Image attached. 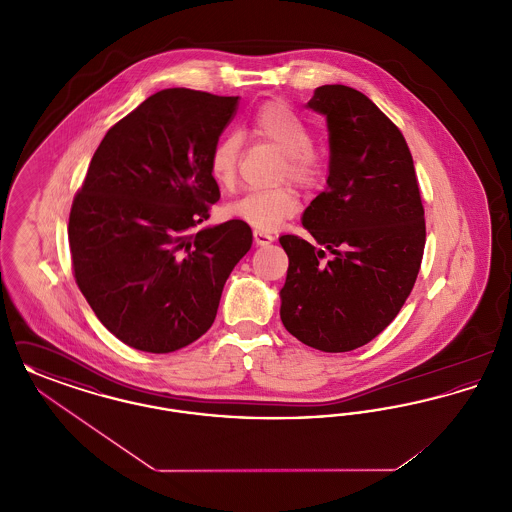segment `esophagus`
<instances>
[{"instance_id": "1", "label": "esophagus", "mask_w": 512, "mask_h": 512, "mask_svg": "<svg viewBox=\"0 0 512 512\" xmlns=\"http://www.w3.org/2000/svg\"><path fill=\"white\" fill-rule=\"evenodd\" d=\"M253 242H255V245H259V247H265V245L272 244V242H274V236H272V234H267V232H259V230H255V232H253Z\"/></svg>"}]
</instances>
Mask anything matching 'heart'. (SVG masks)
I'll list each match as a JSON object with an SVG mask.
<instances>
[{"mask_svg":"<svg viewBox=\"0 0 512 512\" xmlns=\"http://www.w3.org/2000/svg\"><path fill=\"white\" fill-rule=\"evenodd\" d=\"M249 132L257 140L272 144L284 153L278 180L290 178L303 190H315L322 184L326 163L322 153L313 146V130L284 99H268L261 103L249 119ZM242 151L244 142L236 132L224 134L215 142L209 153V172L220 188H230L234 184ZM297 209L299 197L292 186H276L232 199L224 207V215L259 232H270L284 220L292 219Z\"/></svg>","mask_w":512,"mask_h":512,"instance_id":"heart-1","label":"heart"}]
</instances>
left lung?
<instances>
[{"instance_id": "obj_1", "label": "left lung", "mask_w": 512, "mask_h": 512, "mask_svg": "<svg viewBox=\"0 0 512 512\" xmlns=\"http://www.w3.org/2000/svg\"><path fill=\"white\" fill-rule=\"evenodd\" d=\"M307 107L326 115L330 174L303 215L317 244L280 238L290 259L280 318L305 345L345 353L384 332L413 292L424 207L401 130L365 94L320 86Z\"/></svg>"}]
</instances>
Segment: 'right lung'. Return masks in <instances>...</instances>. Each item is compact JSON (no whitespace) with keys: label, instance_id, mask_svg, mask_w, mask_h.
I'll list each match as a JSON object with an SVG mask.
<instances>
[{"label":"right lung","instance_id":"right-lung-1","mask_svg":"<svg viewBox=\"0 0 512 512\" xmlns=\"http://www.w3.org/2000/svg\"><path fill=\"white\" fill-rule=\"evenodd\" d=\"M240 98L161 90L113 124L74 195L69 245L78 288L122 343L171 353L213 324L251 228L197 230L220 199L209 153Z\"/></svg>","mask_w":512,"mask_h":512}]
</instances>
